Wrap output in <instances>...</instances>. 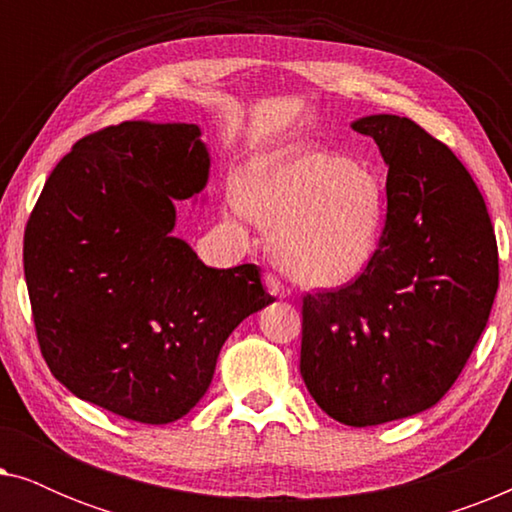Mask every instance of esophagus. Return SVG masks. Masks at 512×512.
Here are the masks:
<instances>
[{
	"instance_id": "1",
	"label": "esophagus",
	"mask_w": 512,
	"mask_h": 512,
	"mask_svg": "<svg viewBox=\"0 0 512 512\" xmlns=\"http://www.w3.org/2000/svg\"><path fill=\"white\" fill-rule=\"evenodd\" d=\"M265 286H268V291L272 293V296H277V298H286L291 293L289 286H286L277 275H272V272H268V275H265Z\"/></svg>"
}]
</instances>
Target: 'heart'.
<instances>
[{"label":"heart","mask_w":512,"mask_h":512,"mask_svg":"<svg viewBox=\"0 0 512 512\" xmlns=\"http://www.w3.org/2000/svg\"><path fill=\"white\" fill-rule=\"evenodd\" d=\"M235 200L275 228V256L298 282L340 286L380 249L387 188L373 167L317 146H289L244 167Z\"/></svg>","instance_id":"b5f03b06"}]
</instances>
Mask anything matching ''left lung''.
<instances>
[{"label":"left lung","mask_w":512,"mask_h":512,"mask_svg":"<svg viewBox=\"0 0 512 512\" xmlns=\"http://www.w3.org/2000/svg\"><path fill=\"white\" fill-rule=\"evenodd\" d=\"M387 172V219L354 282L303 296L300 375L326 415L375 426L436 405L499 289L485 200L461 160L405 116L359 118Z\"/></svg>","instance_id":"1"}]
</instances>
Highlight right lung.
I'll return each mask as SVG.
<instances>
[{"instance_id": "obj_1", "label": "right lung", "mask_w": 512, "mask_h": 512, "mask_svg": "<svg viewBox=\"0 0 512 512\" xmlns=\"http://www.w3.org/2000/svg\"><path fill=\"white\" fill-rule=\"evenodd\" d=\"M188 123L90 132L53 167L23 240L44 361L74 396L142 424L205 396L223 342L272 303L254 263L207 268L172 237L174 202L207 184Z\"/></svg>"}]
</instances>
